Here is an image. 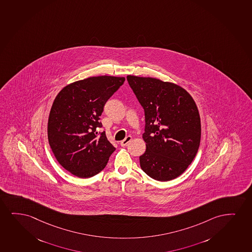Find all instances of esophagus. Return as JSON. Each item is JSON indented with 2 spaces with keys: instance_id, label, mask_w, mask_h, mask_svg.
<instances>
[{
  "instance_id": "obj_1",
  "label": "esophagus",
  "mask_w": 252,
  "mask_h": 252,
  "mask_svg": "<svg viewBox=\"0 0 252 252\" xmlns=\"http://www.w3.org/2000/svg\"><path fill=\"white\" fill-rule=\"evenodd\" d=\"M131 138H132V137H131V136H127V137H126L124 140L121 141V146H123V147H124V146H126V145H127L128 143H129V142L131 140Z\"/></svg>"
}]
</instances>
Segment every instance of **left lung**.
I'll return each mask as SVG.
<instances>
[{"label":"left lung","instance_id":"obj_1","mask_svg":"<svg viewBox=\"0 0 252 252\" xmlns=\"http://www.w3.org/2000/svg\"><path fill=\"white\" fill-rule=\"evenodd\" d=\"M141 106L146 151L139 157L142 170L158 181L173 180L196 157L201 121L196 102L180 85L155 78L126 77Z\"/></svg>","mask_w":252,"mask_h":252}]
</instances>
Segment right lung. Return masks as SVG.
<instances>
[{"label":"right lung","mask_w":252,"mask_h":252,"mask_svg":"<svg viewBox=\"0 0 252 252\" xmlns=\"http://www.w3.org/2000/svg\"><path fill=\"white\" fill-rule=\"evenodd\" d=\"M124 77L98 76L73 82L56 95L49 113L48 139L65 170L91 178L104 169L115 148L96 128L104 105L123 85Z\"/></svg>","instance_id":"add662e5"}]
</instances>
